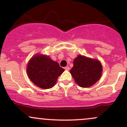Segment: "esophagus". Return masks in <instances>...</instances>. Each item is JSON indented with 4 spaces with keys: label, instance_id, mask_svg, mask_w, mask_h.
Listing matches in <instances>:
<instances>
[{
    "label": "esophagus",
    "instance_id": "1",
    "mask_svg": "<svg viewBox=\"0 0 127 127\" xmlns=\"http://www.w3.org/2000/svg\"><path fill=\"white\" fill-rule=\"evenodd\" d=\"M64 69L66 70H69L70 67L68 66H66V67H64Z\"/></svg>",
    "mask_w": 127,
    "mask_h": 127
}]
</instances>
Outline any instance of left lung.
<instances>
[{"label":"left lung","mask_w":127,"mask_h":127,"mask_svg":"<svg viewBox=\"0 0 127 127\" xmlns=\"http://www.w3.org/2000/svg\"><path fill=\"white\" fill-rule=\"evenodd\" d=\"M102 70V65L98 60L79 55L74 60L70 73L79 86L88 88L100 79Z\"/></svg>","instance_id":"8db88e82"}]
</instances>
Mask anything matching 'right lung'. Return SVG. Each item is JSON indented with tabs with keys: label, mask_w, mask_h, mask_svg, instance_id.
<instances>
[{
	"label": "right lung",
	"mask_w": 127,
	"mask_h": 127,
	"mask_svg": "<svg viewBox=\"0 0 127 127\" xmlns=\"http://www.w3.org/2000/svg\"><path fill=\"white\" fill-rule=\"evenodd\" d=\"M64 69L49 56L36 54L32 57L27 66L29 79L36 86L42 89H49L56 84L57 78Z\"/></svg>",
	"instance_id": "add662e5"
}]
</instances>
